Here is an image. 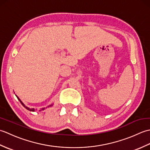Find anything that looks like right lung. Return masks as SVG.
<instances>
[{"mask_svg": "<svg viewBox=\"0 0 150 150\" xmlns=\"http://www.w3.org/2000/svg\"><path fill=\"white\" fill-rule=\"evenodd\" d=\"M16 96H17V95H16ZM17 98H18V100L21 102V103L22 104V106H24L25 108H26V109H27L28 110H29V111H35L34 108H28V107L26 106H25V105H24L23 103H22V101L20 100V98H19L17 97ZM51 106H52V105H51ZM49 106H48V107H49ZM44 109H45V108H42V109H41V110H39V111H41V110H44Z\"/></svg>", "mask_w": 150, "mask_h": 150, "instance_id": "obj_1", "label": "right lung"}]
</instances>
